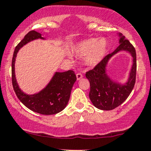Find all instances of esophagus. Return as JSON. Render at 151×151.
Masks as SVG:
<instances>
[{"label": "esophagus", "instance_id": "esophagus-1", "mask_svg": "<svg viewBox=\"0 0 151 151\" xmlns=\"http://www.w3.org/2000/svg\"><path fill=\"white\" fill-rule=\"evenodd\" d=\"M76 76H77V80H80V79L83 77V74H81V73H77V74H76Z\"/></svg>", "mask_w": 151, "mask_h": 151}]
</instances>
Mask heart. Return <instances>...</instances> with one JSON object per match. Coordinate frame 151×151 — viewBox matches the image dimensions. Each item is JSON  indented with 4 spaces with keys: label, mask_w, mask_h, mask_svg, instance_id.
Here are the masks:
<instances>
[{
    "label": "heart",
    "mask_w": 151,
    "mask_h": 151,
    "mask_svg": "<svg viewBox=\"0 0 151 151\" xmlns=\"http://www.w3.org/2000/svg\"><path fill=\"white\" fill-rule=\"evenodd\" d=\"M107 42L106 39H89L80 42L76 47V53L80 57H85L87 65L94 66L98 64L106 53Z\"/></svg>",
    "instance_id": "obj_1"
}]
</instances>
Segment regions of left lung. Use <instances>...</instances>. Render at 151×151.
<instances>
[{
  "mask_svg": "<svg viewBox=\"0 0 151 151\" xmlns=\"http://www.w3.org/2000/svg\"><path fill=\"white\" fill-rule=\"evenodd\" d=\"M120 45L113 52L106 55L93 69L87 71L85 76L90 82L89 98L96 108L112 110L126 101L133 90L136 82V50L125 36L119 33ZM129 51L133 58V65L129 80L124 85L115 83L106 74V66L110 58L119 51Z\"/></svg>",
  "mask_w": 151,
  "mask_h": 151,
  "instance_id": "left-lung-1",
  "label": "left lung"
}]
</instances>
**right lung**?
I'll return each mask as SVG.
<instances>
[{
    "instance_id": "right-lung-1",
    "label": "right lung",
    "mask_w": 151,
    "mask_h": 151,
    "mask_svg": "<svg viewBox=\"0 0 151 151\" xmlns=\"http://www.w3.org/2000/svg\"><path fill=\"white\" fill-rule=\"evenodd\" d=\"M42 39V34L30 30L15 47L12 62V85L17 96L26 107L42 115H54L63 110L69 100L72 87L77 77L74 71L55 72L46 88L38 93L28 95L22 92L17 83L14 72V63L17 54L21 47L34 39Z\"/></svg>"
}]
</instances>
